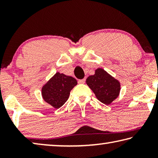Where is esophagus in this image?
Returning a JSON list of instances; mask_svg holds the SVG:
<instances>
[{
  "label": "esophagus",
  "instance_id": "34e87169",
  "mask_svg": "<svg viewBox=\"0 0 158 158\" xmlns=\"http://www.w3.org/2000/svg\"><path fill=\"white\" fill-rule=\"evenodd\" d=\"M85 81V79H83L79 80L78 82H79V84H84Z\"/></svg>",
  "mask_w": 158,
  "mask_h": 158
}]
</instances>
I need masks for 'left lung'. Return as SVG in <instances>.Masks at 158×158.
Wrapping results in <instances>:
<instances>
[{"label": "left lung", "mask_w": 158, "mask_h": 158, "mask_svg": "<svg viewBox=\"0 0 158 158\" xmlns=\"http://www.w3.org/2000/svg\"><path fill=\"white\" fill-rule=\"evenodd\" d=\"M85 82L98 100L105 105H110L118 97L121 90L119 81L102 68L95 69V74L88 77Z\"/></svg>", "instance_id": "left-lung-1"}]
</instances>
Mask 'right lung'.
I'll return each mask as SVG.
<instances>
[{"mask_svg":"<svg viewBox=\"0 0 158 158\" xmlns=\"http://www.w3.org/2000/svg\"><path fill=\"white\" fill-rule=\"evenodd\" d=\"M77 84L73 77L56 73L42 86V98L53 108H60L68 100L71 90Z\"/></svg>","mask_w":158,"mask_h":158,"instance_id":"add662e5","label":"right lung"}]
</instances>
